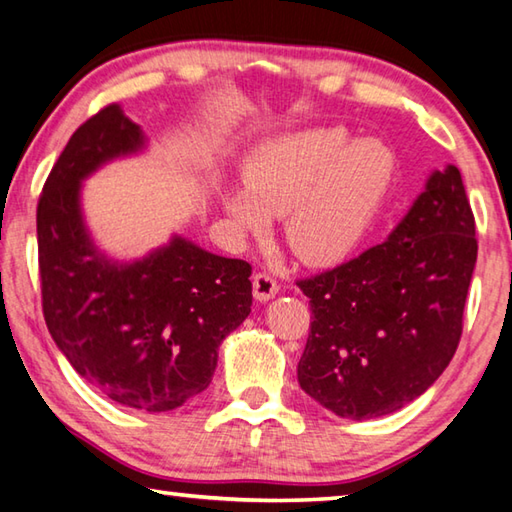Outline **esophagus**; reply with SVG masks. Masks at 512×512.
Instances as JSON below:
<instances>
[{"label":"esophagus","instance_id":"esophagus-1","mask_svg":"<svg viewBox=\"0 0 512 512\" xmlns=\"http://www.w3.org/2000/svg\"><path fill=\"white\" fill-rule=\"evenodd\" d=\"M253 293H255V300L266 302V300H271V297L280 293V284H277L273 275L257 273L253 277Z\"/></svg>","mask_w":512,"mask_h":512}]
</instances>
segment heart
Listing matches in <instances>:
<instances>
[{
  "instance_id": "b5f03b06",
  "label": "heart",
  "mask_w": 512,
  "mask_h": 512,
  "mask_svg": "<svg viewBox=\"0 0 512 512\" xmlns=\"http://www.w3.org/2000/svg\"><path fill=\"white\" fill-rule=\"evenodd\" d=\"M392 159L371 141L347 145L340 129H309L266 145L244 167V190L224 194L232 224L264 235L284 217V239L306 264H333L365 235L383 201Z\"/></svg>"
}]
</instances>
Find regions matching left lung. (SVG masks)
I'll use <instances>...</instances> for the list:
<instances>
[{
  "label": "left lung",
  "mask_w": 512,
  "mask_h": 512,
  "mask_svg": "<svg viewBox=\"0 0 512 512\" xmlns=\"http://www.w3.org/2000/svg\"><path fill=\"white\" fill-rule=\"evenodd\" d=\"M477 262L461 172H432L387 241L297 280L311 331L300 387L342 418H376L421 396L450 365Z\"/></svg>",
  "instance_id": "obj_1"
}]
</instances>
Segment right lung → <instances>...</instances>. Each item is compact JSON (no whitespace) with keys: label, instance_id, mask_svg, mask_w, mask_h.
Returning a JSON list of instances; mask_svg holds the SVG:
<instances>
[{"label":"right lung","instance_id":"right-lung-1","mask_svg":"<svg viewBox=\"0 0 512 512\" xmlns=\"http://www.w3.org/2000/svg\"><path fill=\"white\" fill-rule=\"evenodd\" d=\"M143 145L118 102L73 132L37 201V262L46 327L71 367L118 405L170 412L210 385L221 340L250 313L253 268L181 237L134 264L98 253L80 181Z\"/></svg>","mask_w":512,"mask_h":512}]
</instances>
